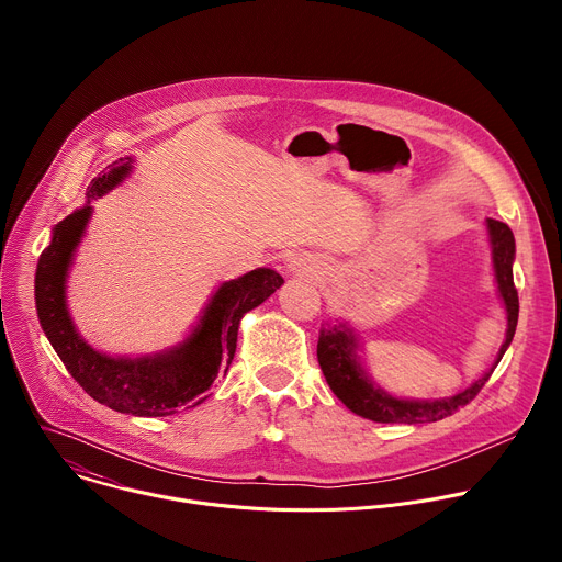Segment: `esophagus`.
<instances>
[{
  "label": "esophagus",
  "mask_w": 562,
  "mask_h": 562,
  "mask_svg": "<svg viewBox=\"0 0 562 562\" xmlns=\"http://www.w3.org/2000/svg\"><path fill=\"white\" fill-rule=\"evenodd\" d=\"M286 271L291 276H297V278H306V280H317L319 276L325 273V262L311 256V254H295L289 265H286Z\"/></svg>",
  "instance_id": "34e87169"
}]
</instances>
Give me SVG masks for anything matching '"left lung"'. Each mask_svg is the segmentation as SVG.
Here are the masks:
<instances>
[{"instance_id":"obj_1","label":"left lung","mask_w":562,"mask_h":562,"mask_svg":"<svg viewBox=\"0 0 562 562\" xmlns=\"http://www.w3.org/2000/svg\"><path fill=\"white\" fill-rule=\"evenodd\" d=\"M485 226L490 235L498 297L503 300V306L507 311L505 342L494 364L477 380H473L469 386L460 389L453 395L427 397V400L397 397L369 378L362 364V358L358 353L360 340L356 329L342 323V319H334V323L327 319L323 329H319V338H317V362L331 391L356 416H362L373 423H405V425L438 423L447 416H453L464 405H469L477 395V391L485 386V382L498 367L501 358L509 349L516 334V325H518V291L514 286V269H512L516 260V239L512 228L505 222L487 217Z\"/></svg>"}]
</instances>
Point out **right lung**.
Returning <instances> with one entry per match:
<instances>
[{
    "label": "right lung",
    "mask_w": 562,
    "mask_h": 562,
    "mask_svg": "<svg viewBox=\"0 0 562 562\" xmlns=\"http://www.w3.org/2000/svg\"><path fill=\"white\" fill-rule=\"evenodd\" d=\"M133 157H120L109 171L91 180L87 204L53 226L50 245L35 271V306L40 325L55 353L93 400L113 412L162 418L202 405L220 371L226 373L237 342L239 319L276 293L284 280L273 269H254L222 282L191 334L157 353L109 356L79 336L68 304L66 282L79 243L93 217L91 200L120 187L133 171Z\"/></svg>",
    "instance_id": "right-lung-1"
}]
</instances>
